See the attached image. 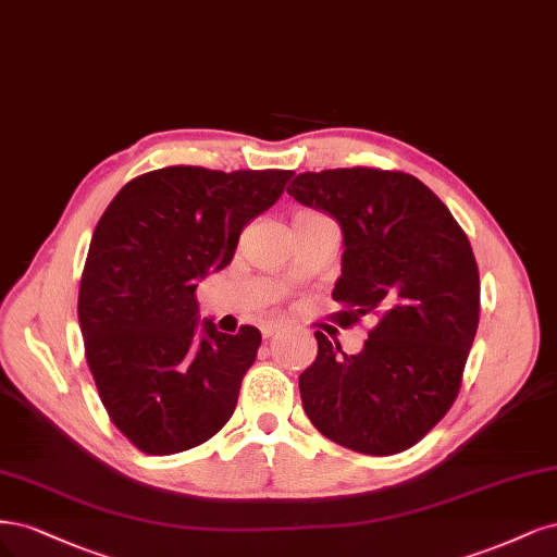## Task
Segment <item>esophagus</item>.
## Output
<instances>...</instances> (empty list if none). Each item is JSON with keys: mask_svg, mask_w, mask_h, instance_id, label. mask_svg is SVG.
<instances>
[{"mask_svg": "<svg viewBox=\"0 0 557 557\" xmlns=\"http://www.w3.org/2000/svg\"><path fill=\"white\" fill-rule=\"evenodd\" d=\"M280 331H284V324H277V321H268V324L261 326L263 337H273V335H277Z\"/></svg>", "mask_w": 557, "mask_h": 557, "instance_id": "1", "label": "esophagus"}]
</instances>
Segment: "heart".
Listing matches in <instances>:
<instances>
[{
	"label": "heart",
	"mask_w": 557,
	"mask_h": 557,
	"mask_svg": "<svg viewBox=\"0 0 557 557\" xmlns=\"http://www.w3.org/2000/svg\"><path fill=\"white\" fill-rule=\"evenodd\" d=\"M302 214H312V212H298V214H296V218H302Z\"/></svg>",
	"instance_id": "obj_1"
}]
</instances>
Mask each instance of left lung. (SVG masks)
Here are the masks:
<instances>
[{
	"instance_id": "1",
	"label": "left lung",
	"mask_w": 557,
	"mask_h": 557,
	"mask_svg": "<svg viewBox=\"0 0 557 557\" xmlns=\"http://www.w3.org/2000/svg\"><path fill=\"white\" fill-rule=\"evenodd\" d=\"M343 228L335 321L374 319L349 356L317 331L298 376L321 435L351 451L393 456L433 430L458 398L479 326V268L454 214L414 175L380 169L300 173L286 187Z\"/></svg>"
}]
</instances>
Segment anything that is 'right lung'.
I'll return each instance as SVG.
<instances>
[{
	"label": "right lung",
	"mask_w": 557,
	"mask_h": 557,
	"mask_svg": "<svg viewBox=\"0 0 557 557\" xmlns=\"http://www.w3.org/2000/svg\"><path fill=\"white\" fill-rule=\"evenodd\" d=\"M294 171L166 166L124 185L92 233L78 292L85 358L111 421L143 454L208 442L231 419L261 333L199 321L196 286Z\"/></svg>",
	"instance_id": "add662e5"
}]
</instances>
